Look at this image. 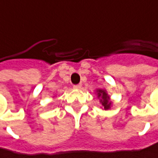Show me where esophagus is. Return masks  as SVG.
<instances>
[{"instance_id": "obj_1", "label": "esophagus", "mask_w": 158, "mask_h": 158, "mask_svg": "<svg viewBox=\"0 0 158 158\" xmlns=\"http://www.w3.org/2000/svg\"><path fill=\"white\" fill-rule=\"evenodd\" d=\"M73 88L76 89V90H78V89H81V84H77V85H74Z\"/></svg>"}]
</instances>
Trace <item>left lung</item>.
Wrapping results in <instances>:
<instances>
[{
	"label": "left lung",
	"instance_id": "8db88e82",
	"mask_svg": "<svg viewBox=\"0 0 158 158\" xmlns=\"http://www.w3.org/2000/svg\"><path fill=\"white\" fill-rule=\"evenodd\" d=\"M97 93V96L98 98H100V103L102 104V106L104 107L105 110L110 109L111 106H112V102L110 101V97L107 94L106 91L102 90V89H98L96 91Z\"/></svg>",
	"mask_w": 158,
	"mask_h": 158
}]
</instances>
